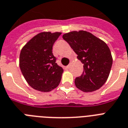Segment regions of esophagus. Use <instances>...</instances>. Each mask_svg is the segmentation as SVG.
Listing matches in <instances>:
<instances>
[{"mask_svg": "<svg viewBox=\"0 0 128 128\" xmlns=\"http://www.w3.org/2000/svg\"><path fill=\"white\" fill-rule=\"evenodd\" d=\"M70 64H69V65H68V66H66V68H70Z\"/></svg>", "mask_w": 128, "mask_h": 128, "instance_id": "34e87169", "label": "esophagus"}]
</instances>
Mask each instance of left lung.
<instances>
[{
    "label": "left lung",
    "instance_id": "1",
    "mask_svg": "<svg viewBox=\"0 0 128 128\" xmlns=\"http://www.w3.org/2000/svg\"><path fill=\"white\" fill-rule=\"evenodd\" d=\"M84 64L82 74L75 79V85L84 92L100 89L105 84L112 66L109 47L103 40L87 31H72L62 36Z\"/></svg>",
    "mask_w": 128,
    "mask_h": 128
}]
</instances>
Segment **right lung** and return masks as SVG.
I'll return each mask as SVG.
<instances>
[{
    "instance_id": "add662e5",
    "label": "right lung",
    "mask_w": 128,
    "mask_h": 128,
    "mask_svg": "<svg viewBox=\"0 0 128 128\" xmlns=\"http://www.w3.org/2000/svg\"><path fill=\"white\" fill-rule=\"evenodd\" d=\"M61 32H43L23 46L19 66L28 84L34 90L50 92L60 84L63 68L56 63L52 46Z\"/></svg>"
}]
</instances>
